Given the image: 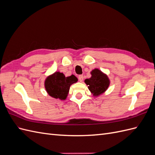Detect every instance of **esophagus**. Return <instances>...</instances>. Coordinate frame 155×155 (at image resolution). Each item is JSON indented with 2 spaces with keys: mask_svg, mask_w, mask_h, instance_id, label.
I'll return each mask as SVG.
<instances>
[{
  "mask_svg": "<svg viewBox=\"0 0 155 155\" xmlns=\"http://www.w3.org/2000/svg\"><path fill=\"white\" fill-rule=\"evenodd\" d=\"M78 79H79V81L82 82L83 81V76H82V75H80V76H78Z\"/></svg>",
  "mask_w": 155,
  "mask_h": 155,
  "instance_id": "esophagus-1",
  "label": "esophagus"
}]
</instances>
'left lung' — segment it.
<instances>
[{"label": "left lung", "mask_w": 155, "mask_h": 155, "mask_svg": "<svg viewBox=\"0 0 155 155\" xmlns=\"http://www.w3.org/2000/svg\"><path fill=\"white\" fill-rule=\"evenodd\" d=\"M91 77L86 79L85 83L88 85L93 97H97L104 94L110 85V79L107 75L100 69L94 68L91 72Z\"/></svg>", "instance_id": "obj_1"}]
</instances>
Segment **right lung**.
Returning a JSON list of instances; mask_svg holds the SVG:
<instances>
[{
  "label": "right lung",
  "instance_id": "right-lung-1",
  "mask_svg": "<svg viewBox=\"0 0 155 155\" xmlns=\"http://www.w3.org/2000/svg\"><path fill=\"white\" fill-rule=\"evenodd\" d=\"M77 81L78 78L74 75L65 77L63 73L55 72L45 79V88L50 96L64 100L68 96L70 86Z\"/></svg>",
  "mask_w": 155,
  "mask_h": 155
}]
</instances>
